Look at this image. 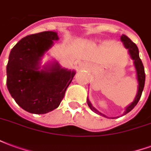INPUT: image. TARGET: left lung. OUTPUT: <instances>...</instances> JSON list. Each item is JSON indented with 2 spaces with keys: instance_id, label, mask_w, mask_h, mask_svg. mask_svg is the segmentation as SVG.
<instances>
[{
  "instance_id": "left-lung-1",
  "label": "left lung",
  "mask_w": 151,
  "mask_h": 151,
  "mask_svg": "<svg viewBox=\"0 0 151 151\" xmlns=\"http://www.w3.org/2000/svg\"><path fill=\"white\" fill-rule=\"evenodd\" d=\"M120 40L123 42L124 47H126L127 49H129V52L130 54V56H131V58L134 60V65H135V68H136L137 81H138V91H137V94L136 97L134 99V101H133L129 107H127L126 109H125V111H124V115H125V114H127L128 112H129L132 109H133V108L137 104V103L139 101L140 98H141V96H142V94L143 89H144L146 74H145V69H144L143 64L139 57V51H138L137 46L135 43H133L132 40H130L129 38L128 37V36H126L125 35H123L120 37ZM87 104H88L90 108H91L94 112L99 114V115H102V116H106L104 114L100 113L99 111H97V110L92 106L91 104L90 103L89 99H87Z\"/></svg>"
}]
</instances>
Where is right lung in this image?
Here are the masks:
<instances>
[{
    "instance_id": "1",
    "label": "right lung",
    "mask_w": 151,
    "mask_h": 151,
    "mask_svg": "<svg viewBox=\"0 0 151 151\" xmlns=\"http://www.w3.org/2000/svg\"><path fill=\"white\" fill-rule=\"evenodd\" d=\"M57 40L54 31L30 35L18 42L9 56L7 88L16 103L30 113L45 114L58 108L75 75L58 63L39 70L41 57Z\"/></svg>"
}]
</instances>
